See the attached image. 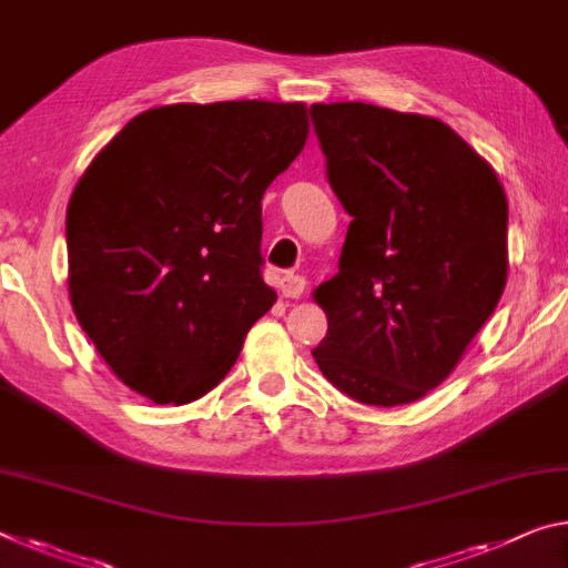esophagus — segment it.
<instances>
[{"label":"esophagus","instance_id":"esophagus-1","mask_svg":"<svg viewBox=\"0 0 568 568\" xmlns=\"http://www.w3.org/2000/svg\"><path fill=\"white\" fill-rule=\"evenodd\" d=\"M305 291V277L298 273H287L283 277V293L285 298H301Z\"/></svg>","mask_w":568,"mask_h":568}]
</instances>
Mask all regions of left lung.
Masks as SVG:
<instances>
[{"instance_id":"8db88e82","label":"left lung","mask_w":568,"mask_h":568,"mask_svg":"<svg viewBox=\"0 0 568 568\" xmlns=\"http://www.w3.org/2000/svg\"><path fill=\"white\" fill-rule=\"evenodd\" d=\"M326 176L351 214L338 273L316 287L313 348L346 397L397 407L443 384L508 275V200L437 119L372 103L311 105Z\"/></svg>"}]
</instances>
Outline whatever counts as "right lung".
Listing matches in <instances>:
<instances>
[{
  "label": "right lung",
  "instance_id": "1",
  "mask_svg": "<svg viewBox=\"0 0 568 568\" xmlns=\"http://www.w3.org/2000/svg\"><path fill=\"white\" fill-rule=\"evenodd\" d=\"M305 136L303 103L161 105L80 176L65 220L70 301L129 389L186 404L227 376L275 303L260 202Z\"/></svg>",
  "mask_w": 568,
  "mask_h": 568
}]
</instances>
